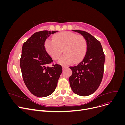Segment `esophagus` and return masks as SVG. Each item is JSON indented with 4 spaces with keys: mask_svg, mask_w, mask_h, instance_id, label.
<instances>
[{
    "mask_svg": "<svg viewBox=\"0 0 125 125\" xmlns=\"http://www.w3.org/2000/svg\"><path fill=\"white\" fill-rule=\"evenodd\" d=\"M62 68H63V69H65V68H67V67L66 66H62Z\"/></svg>",
    "mask_w": 125,
    "mask_h": 125,
    "instance_id": "34e87169",
    "label": "esophagus"
}]
</instances>
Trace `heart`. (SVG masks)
I'll use <instances>...</instances> for the list:
<instances>
[{
  "mask_svg": "<svg viewBox=\"0 0 125 125\" xmlns=\"http://www.w3.org/2000/svg\"><path fill=\"white\" fill-rule=\"evenodd\" d=\"M45 47L48 54L54 60L59 58L58 62L62 65H69L74 62L77 63L84 58L87 50L86 40L82 35H77L70 32L57 33L53 40L45 41Z\"/></svg>",
  "mask_w": 125,
  "mask_h": 125,
  "instance_id": "1",
  "label": "heart"
}]
</instances>
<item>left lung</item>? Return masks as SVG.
Wrapping results in <instances>:
<instances>
[{
  "label": "left lung",
  "mask_w": 125,
  "mask_h": 125,
  "mask_svg": "<svg viewBox=\"0 0 125 125\" xmlns=\"http://www.w3.org/2000/svg\"><path fill=\"white\" fill-rule=\"evenodd\" d=\"M86 40V52L77 66L69 67L73 73L69 83L73 91L78 95L89 96L99 88L103 75L105 55L100 42L89 33L74 30Z\"/></svg>",
  "instance_id": "1"
}]
</instances>
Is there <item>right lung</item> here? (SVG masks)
I'll return each mask as SVG.
<instances>
[{
    "label": "right lung",
    "mask_w": 125,
    "mask_h": 125,
    "mask_svg": "<svg viewBox=\"0 0 125 125\" xmlns=\"http://www.w3.org/2000/svg\"><path fill=\"white\" fill-rule=\"evenodd\" d=\"M57 32L45 30L35 33L22 46L20 60L22 76L30 92L37 97H46L53 93L62 71L58 64L47 66L52 60L44 46L47 37Z\"/></svg>",
    "instance_id": "right-lung-1"
}]
</instances>
